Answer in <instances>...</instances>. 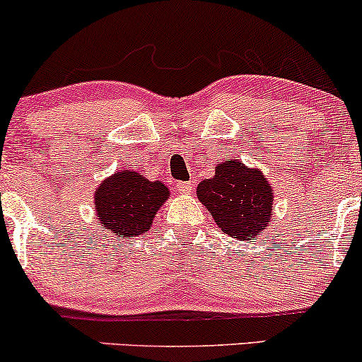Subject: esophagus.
Returning <instances> with one entry per match:
<instances>
[{"label": "esophagus", "mask_w": 362, "mask_h": 362, "mask_svg": "<svg viewBox=\"0 0 362 362\" xmlns=\"http://www.w3.org/2000/svg\"><path fill=\"white\" fill-rule=\"evenodd\" d=\"M177 190L178 194H190L194 190V182H177Z\"/></svg>", "instance_id": "esophagus-1"}]
</instances>
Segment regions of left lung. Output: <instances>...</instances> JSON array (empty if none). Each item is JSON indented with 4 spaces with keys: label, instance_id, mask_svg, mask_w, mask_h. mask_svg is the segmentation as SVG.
Segmentation results:
<instances>
[{
    "label": "left lung",
    "instance_id": "8db88e82",
    "mask_svg": "<svg viewBox=\"0 0 362 362\" xmlns=\"http://www.w3.org/2000/svg\"><path fill=\"white\" fill-rule=\"evenodd\" d=\"M197 197L230 238L251 241L269 224L273 207L269 182L258 168H247L239 160L217 163L216 175L199 184Z\"/></svg>",
    "mask_w": 362,
    "mask_h": 362
}]
</instances>
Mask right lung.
Listing matches in <instances>:
<instances>
[{
	"mask_svg": "<svg viewBox=\"0 0 362 362\" xmlns=\"http://www.w3.org/2000/svg\"><path fill=\"white\" fill-rule=\"evenodd\" d=\"M170 190L163 182H150L134 170L107 177L94 192L99 224L117 238H136L150 229Z\"/></svg>",
	"mask_w": 362,
	"mask_h": 362,
	"instance_id": "1",
	"label": "right lung"
}]
</instances>
